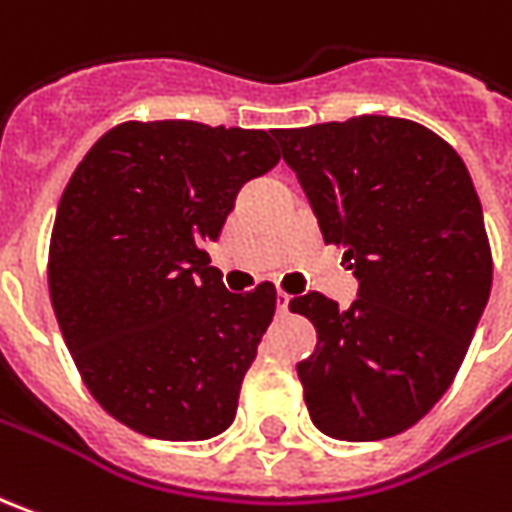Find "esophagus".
<instances>
[{
    "label": "esophagus",
    "instance_id": "34e87169",
    "mask_svg": "<svg viewBox=\"0 0 512 512\" xmlns=\"http://www.w3.org/2000/svg\"><path fill=\"white\" fill-rule=\"evenodd\" d=\"M288 302H291V297L280 291V294H277V314H280V316L288 314Z\"/></svg>",
    "mask_w": 512,
    "mask_h": 512
}]
</instances>
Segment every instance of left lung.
Masks as SVG:
<instances>
[{"label":"left lung","instance_id":"1","mask_svg":"<svg viewBox=\"0 0 512 512\" xmlns=\"http://www.w3.org/2000/svg\"><path fill=\"white\" fill-rule=\"evenodd\" d=\"M322 232L358 280L347 308L308 291L316 350L297 364L314 426L370 443L415 426L460 370L488 305L493 263L460 154L401 117L280 128Z\"/></svg>","mask_w":512,"mask_h":512}]
</instances>
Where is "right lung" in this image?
Listing matches in <instances>:
<instances>
[{
    "mask_svg": "<svg viewBox=\"0 0 512 512\" xmlns=\"http://www.w3.org/2000/svg\"><path fill=\"white\" fill-rule=\"evenodd\" d=\"M280 162L274 134L156 120L97 139L66 184L50 300L95 401L156 440L227 431L277 291L229 294L204 243L235 196Z\"/></svg>",
    "mask_w": 512,
    "mask_h": 512,
    "instance_id": "obj_1",
    "label": "right lung"
}]
</instances>
